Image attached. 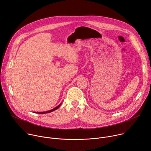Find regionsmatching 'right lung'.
<instances>
[{"label":"right lung","mask_w":151,"mask_h":151,"mask_svg":"<svg viewBox=\"0 0 151 151\" xmlns=\"http://www.w3.org/2000/svg\"><path fill=\"white\" fill-rule=\"evenodd\" d=\"M61 105V104H59L57 106H56L55 108H53V109H50V110H49V111H45V112H37V113H38V114H46V113H50V112H52V111H55V110H56V109H57L60 106V105Z\"/></svg>","instance_id":"1"}]
</instances>
